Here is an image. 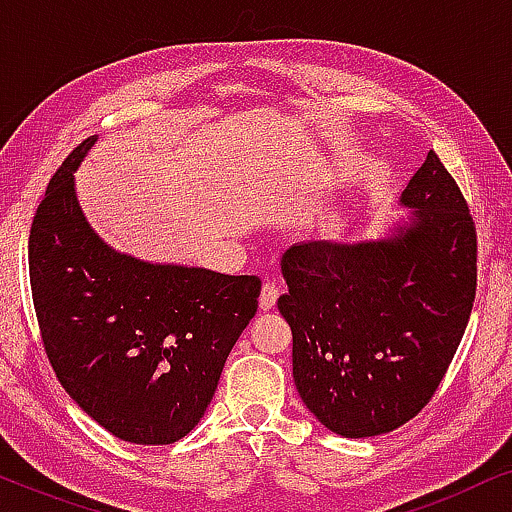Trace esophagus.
Here are the masks:
<instances>
[{"instance_id":"1","label":"esophagus","mask_w":512,"mask_h":512,"mask_svg":"<svg viewBox=\"0 0 512 512\" xmlns=\"http://www.w3.org/2000/svg\"><path fill=\"white\" fill-rule=\"evenodd\" d=\"M277 296H279L277 286L272 282H265L263 289H261V298H258V305H261V310L263 312L272 310V307H275V303H277Z\"/></svg>"}]
</instances>
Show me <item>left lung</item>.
Returning a JSON list of instances; mask_svg holds the SVG:
<instances>
[{"label":"left lung","instance_id":"obj_1","mask_svg":"<svg viewBox=\"0 0 512 512\" xmlns=\"http://www.w3.org/2000/svg\"><path fill=\"white\" fill-rule=\"evenodd\" d=\"M410 212L377 240L293 244L277 307L293 380L328 431L370 438L431 401L466 331L478 237L457 181L429 151L401 193Z\"/></svg>","mask_w":512,"mask_h":512}]
</instances>
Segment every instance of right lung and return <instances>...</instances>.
I'll return each mask as SVG.
<instances>
[{
  "mask_svg": "<svg viewBox=\"0 0 512 512\" xmlns=\"http://www.w3.org/2000/svg\"><path fill=\"white\" fill-rule=\"evenodd\" d=\"M88 137L53 174L30 230V284L48 361L69 396L116 438H184L258 310L261 279L111 249L76 198Z\"/></svg>",
  "mask_w": 512,
  "mask_h": 512,
  "instance_id": "1",
  "label": "right lung"
}]
</instances>
